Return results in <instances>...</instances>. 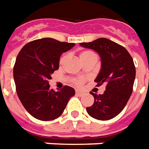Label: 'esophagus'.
I'll use <instances>...</instances> for the list:
<instances>
[{"instance_id":"esophagus-1","label":"esophagus","mask_w":149,"mask_h":149,"mask_svg":"<svg viewBox=\"0 0 149 149\" xmlns=\"http://www.w3.org/2000/svg\"><path fill=\"white\" fill-rule=\"evenodd\" d=\"M75 93H76V95H78V96H80L84 95V92H81V91H79V90H76V91H75Z\"/></svg>"}]
</instances>
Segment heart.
Returning <instances> with one entry per match:
<instances>
[{
  "mask_svg": "<svg viewBox=\"0 0 149 149\" xmlns=\"http://www.w3.org/2000/svg\"><path fill=\"white\" fill-rule=\"evenodd\" d=\"M96 57V54L95 53H93L91 51H82L79 53V57H80V59L82 60V61L84 63L87 61H88L89 59H91L92 57ZM66 58H67V55L66 54H64V55H62L60 58V60H59V65H62L64 64L65 61L66 60ZM85 81V79L84 77H79V78H75L74 80H73V83L74 84L77 86H80L84 84V82Z\"/></svg>",
  "mask_w": 149,
  "mask_h": 149,
  "instance_id": "1",
  "label": "heart"
}]
</instances>
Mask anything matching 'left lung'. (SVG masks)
I'll list each match as a JSON object with an SVG mask.
<instances>
[{
    "mask_svg": "<svg viewBox=\"0 0 149 149\" xmlns=\"http://www.w3.org/2000/svg\"><path fill=\"white\" fill-rule=\"evenodd\" d=\"M80 45L99 53L101 69L95 82L98 87L106 83L103 94L92 93L94 103L87 107V112L96 119L113 118L123 111L133 91L135 79L133 59L123 46L105 38L80 43Z\"/></svg>",
    "mask_w": 149,
    "mask_h": 149,
    "instance_id": "obj_1",
    "label": "left lung"
}]
</instances>
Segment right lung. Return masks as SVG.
I'll use <instances>...</instances> for the list:
<instances>
[{
	"mask_svg": "<svg viewBox=\"0 0 149 149\" xmlns=\"http://www.w3.org/2000/svg\"><path fill=\"white\" fill-rule=\"evenodd\" d=\"M74 43L43 38L25 45L17 56L14 79L18 98L26 110L41 121L56 119L62 114L74 89L69 86L55 91L50 88L51 74L59 68L62 54Z\"/></svg>",
	"mask_w": 149,
	"mask_h": 149,
	"instance_id": "add662e5",
	"label": "right lung"
}]
</instances>
